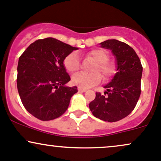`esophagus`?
<instances>
[{"mask_svg": "<svg viewBox=\"0 0 161 161\" xmlns=\"http://www.w3.org/2000/svg\"><path fill=\"white\" fill-rule=\"evenodd\" d=\"M78 91L79 92H86V89H84V88H81V87H78Z\"/></svg>", "mask_w": 161, "mask_h": 161, "instance_id": "34e87169", "label": "esophagus"}]
</instances>
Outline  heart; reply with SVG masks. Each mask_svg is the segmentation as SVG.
I'll use <instances>...</instances> for the list:
<instances>
[{
  "mask_svg": "<svg viewBox=\"0 0 161 161\" xmlns=\"http://www.w3.org/2000/svg\"><path fill=\"white\" fill-rule=\"evenodd\" d=\"M86 56L95 61L91 71L93 73H77L73 75L71 81L76 86L81 88H89L90 86L98 84L101 81L102 77L107 80L115 74V64L113 61L109 60V55L103 48H94L86 52ZM64 68L70 73H75L80 69V58L76 52H72L64 58Z\"/></svg>",
  "mask_w": 161,
  "mask_h": 161,
  "instance_id": "b5f03b06",
  "label": "heart"
}]
</instances>
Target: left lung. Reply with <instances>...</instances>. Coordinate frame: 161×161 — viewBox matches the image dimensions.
Here are the masks:
<instances>
[{"label": "left lung", "instance_id": "8db88e82", "mask_svg": "<svg viewBox=\"0 0 161 161\" xmlns=\"http://www.w3.org/2000/svg\"><path fill=\"white\" fill-rule=\"evenodd\" d=\"M100 45L103 48L111 49L114 54L118 71L111 82L104 86L107 90L105 95L97 92L89 107L95 117L105 122H114L124 119L135 109L142 91L143 68L135 50L123 42L109 39Z\"/></svg>", "mask_w": 161, "mask_h": 161}]
</instances>
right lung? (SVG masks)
<instances>
[{
  "mask_svg": "<svg viewBox=\"0 0 161 161\" xmlns=\"http://www.w3.org/2000/svg\"><path fill=\"white\" fill-rule=\"evenodd\" d=\"M77 48L54 39H38L19 56L17 84L27 111L42 121L58 118L65 113L77 86H64L71 80L64 58Z\"/></svg>",
  "mask_w": 161,
  "mask_h": 161,
  "instance_id": "right-lung-1",
  "label": "right lung"
}]
</instances>
